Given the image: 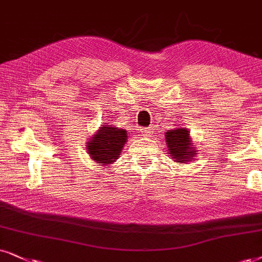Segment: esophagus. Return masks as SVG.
<instances>
[{
	"mask_svg": "<svg viewBox=\"0 0 262 262\" xmlns=\"http://www.w3.org/2000/svg\"><path fill=\"white\" fill-rule=\"evenodd\" d=\"M151 129L150 128H144L141 129V134H144V137H148V135L151 134Z\"/></svg>",
	"mask_w": 262,
	"mask_h": 262,
	"instance_id": "34e87169",
	"label": "esophagus"
}]
</instances>
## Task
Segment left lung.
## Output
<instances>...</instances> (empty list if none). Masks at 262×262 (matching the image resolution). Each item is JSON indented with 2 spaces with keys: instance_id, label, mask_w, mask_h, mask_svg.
Instances as JSON below:
<instances>
[{
  "instance_id": "left-lung-1",
  "label": "left lung",
  "mask_w": 262,
  "mask_h": 262,
  "mask_svg": "<svg viewBox=\"0 0 262 262\" xmlns=\"http://www.w3.org/2000/svg\"><path fill=\"white\" fill-rule=\"evenodd\" d=\"M164 135L168 151L171 158L178 163H185L196 157L197 150L186 128L169 129Z\"/></svg>"
}]
</instances>
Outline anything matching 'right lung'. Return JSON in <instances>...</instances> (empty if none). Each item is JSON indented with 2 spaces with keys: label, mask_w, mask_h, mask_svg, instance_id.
<instances>
[{
  "label": "right lung",
  "mask_w": 262,
  "mask_h": 262,
  "mask_svg": "<svg viewBox=\"0 0 262 262\" xmlns=\"http://www.w3.org/2000/svg\"><path fill=\"white\" fill-rule=\"evenodd\" d=\"M128 132L115 125L102 124V127L87 141V151L92 160L100 165H108L120 157Z\"/></svg>",
  "instance_id": "1"
}]
</instances>
